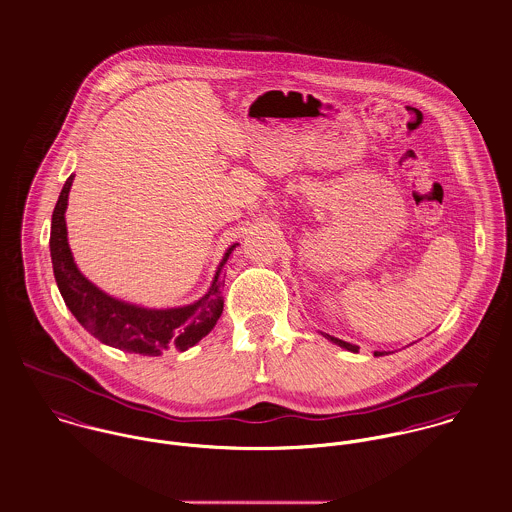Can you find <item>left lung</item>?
<instances>
[{"label":"left lung","mask_w":512,"mask_h":512,"mask_svg":"<svg viewBox=\"0 0 512 512\" xmlns=\"http://www.w3.org/2000/svg\"><path fill=\"white\" fill-rule=\"evenodd\" d=\"M331 343H335V345H339V347H343V349H347V351H351V353H357L359 351V347L357 345H351V343H347V341H341V339H337V337H331V335H325ZM384 353H380V351H376L374 353V357H382Z\"/></svg>","instance_id":"1"}]
</instances>
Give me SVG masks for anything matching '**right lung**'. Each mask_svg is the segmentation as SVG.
<instances>
[{
  "label": "right lung",
  "instance_id": "right-lung-1",
  "mask_svg": "<svg viewBox=\"0 0 512 512\" xmlns=\"http://www.w3.org/2000/svg\"><path fill=\"white\" fill-rule=\"evenodd\" d=\"M73 179L74 175H71L65 181L55 205L49 246L59 292L76 321L104 345L144 357H159L167 349L187 351L209 335L217 325L224 305L220 280L222 268L238 244H232L226 250L209 292L195 303L169 309H149L116 299L86 280L74 264L65 220Z\"/></svg>",
  "mask_w": 512,
  "mask_h": 512
}]
</instances>
